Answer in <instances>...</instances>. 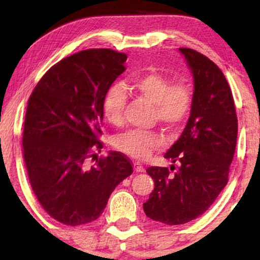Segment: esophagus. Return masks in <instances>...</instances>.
Returning a JSON list of instances; mask_svg holds the SVG:
<instances>
[{
	"instance_id": "obj_1",
	"label": "esophagus",
	"mask_w": 260,
	"mask_h": 260,
	"mask_svg": "<svg viewBox=\"0 0 260 260\" xmlns=\"http://www.w3.org/2000/svg\"><path fill=\"white\" fill-rule=\"evenodd\" d=\"M133 165H134V171H137V172H144V170H145L144 166H143L140 162H134Z\"/></svg>"
}]
</instances>
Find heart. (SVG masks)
Instances as JSON below:
<instances>
[{"label":"heart","instance_id":"1","mask_svg":"<svg viewBox=\"0 0 260 260\" xmlns=\"http://www.w3.org/2000/svg\"><path fill=\"white\" fill-rule=\"evenodd\" d=\"M145 98L154 103V118L171 129H178L186 123L193 109V91L183 80L171 82L169 77L157 72H147L131 78L124 85L112 84L103 98L104 117L118 126L123 121L127 92ZM165 140L156 131L128 129L115 138V147L121 153L144 160L164 147Z\"/></svg>","mask_w":260,"mask_h":260}]
</instances>
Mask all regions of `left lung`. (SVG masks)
Wrapping results in <instances>:
<instances>
[{
	"label": "left lung",
	"instance_id": "left-lung-1",
	"mask_svg": "<svg viewBox=\"0 0 260 260\" xmlns=\"http://www.w3.org/2000/svg\"><path fill=\"white\" fill-rule=\"evenodd\" d=\"M180 51L194 77L193 109L180 139L165 154L178 166L147 170L155 187L143 204L145 215L166 225L192 221L215 202L229 182L238 129L234 96L221 70L196 50Z\"/></svg>",
	"mask_w": 260,
	"mask_h": 260
}]
</instances>
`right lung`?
Instances as JSON below:
<instances>
[{
  "label": "right lung",
  "instance_id": "1",
  "mask_svg": "<svg viewBox=\"0 0 260 260\" xmlns=\"http://www.w3.org/2000/svg\"><path fill=\"white\" fill-rule=\"evenodd\" d=\"M126 59L111 49L73 53L41 77L28 100L23 157L29 182L44 210L64 225L96 220L112 190L133 172L120 151L85 165L103 149V98Z\"/></svg>",
  "mask_w": 260,
  "mask_h": 260
}]
</instances>
